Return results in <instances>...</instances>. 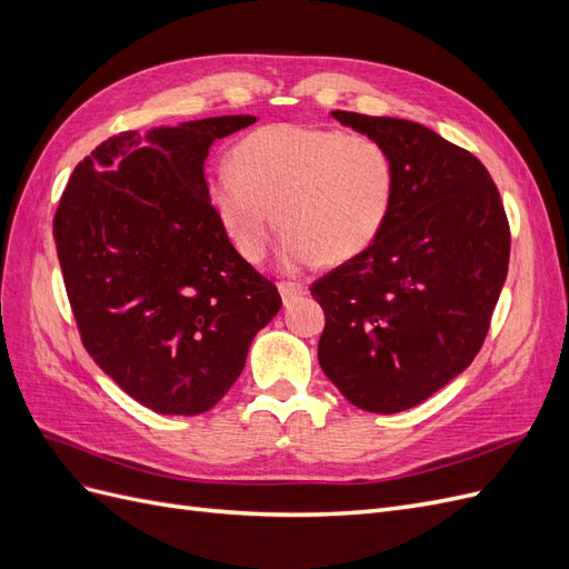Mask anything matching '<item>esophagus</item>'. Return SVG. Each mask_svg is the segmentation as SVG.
<instances>
[{
  "label": "esophagus",
  "mask_w": 569,
  "mask_h": 569,
  "mask_svg": "<svg viewBox=\"0 0 569 569\" xmlns=\"http://www.w3.org/2000/svg\"><path fill=\"white\" fill-rule=\"evenodd\" d=\"M278 289H280V295H282V301H284V303H291L295 299L303 297L306 291H308V287H306V284H301V282H291V280H282V282H278Z\"/></svg>",
  "instance_id": "34e87169"
}]
</instances>
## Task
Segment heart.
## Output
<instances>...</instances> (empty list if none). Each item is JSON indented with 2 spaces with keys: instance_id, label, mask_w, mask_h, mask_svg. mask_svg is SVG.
<instances>
[{
  "instance_id": "heart-1",
  "label": "heart",
  "mask_w": 569,
  "mask_h": 569,
  "mask_svg": "<svg viewBox=\"0 0 569 569\" xmlns=\"http://www.w3.org/2000/svg\"><path fill=\"white\" fill-rule=\"evenodd\" d=\"M230 161L206 180V197L247 261L263 258L278 218L284 263H347L380 239L393 209V159L368 134L266 126L242 137Z\"/></svg>"
}]
</instances>
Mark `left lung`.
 <instances>
[{
  "mask_svg": "<svg viewBox=\"0 0 569 569\" xmlns=\"http://www.w3.org/2000/svg\"><path fill=\"white\" fill-rule=\"evenodd\" d=\"M332 116L389 149L396 199L380 239L311 284L325 311L318 360L353 406L389 416L427 401L479 353L510 226L468 149L403 118Z\"/></svg>",
  "mask_w": 569,
  "mask_h": 569,
  "instance_id": "left-lung-1",
  "label": "left lung"
}]
</instances>
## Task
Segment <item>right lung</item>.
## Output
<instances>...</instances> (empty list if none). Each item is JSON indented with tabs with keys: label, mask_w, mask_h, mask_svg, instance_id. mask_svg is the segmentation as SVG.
<instances>
[{
	"label": "right lung",
	"mask_w": 569,
	"mask_h": 569,
	"mask_svg": "<svg viewBox=\"0 0 569 569\" xmlns=\"http://www.w3.org/2000/svg\"><path fill=\"white\" fill-rule=\"evenodd\" d=\"M256 123L218 116L101 142L68 180L54 242L82 347L161 416L213 408L282 299L206 197L209 147Z\"/></svg>",
	"instance_id": "1"
}]
</instances>
